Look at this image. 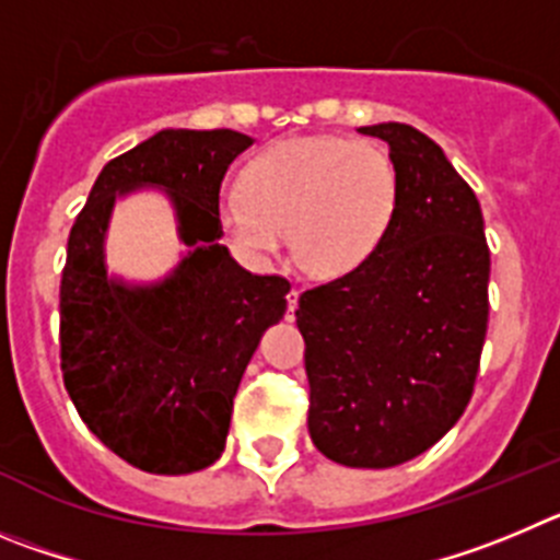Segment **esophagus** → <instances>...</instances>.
Masks as SVG:
<instances>
[{"label":"esophagus","mask_w":560,"mask_h":560,"mask_svg":"<svg viewBox=\"0 0 560 560\" xmlns=\"http://www.w3.org/2000/svg\"><path fill=\"white\" fill-rule=\"evenodd\" d=\"M299 287H292L290 292H287V320H292L295 317V306H299Z\"/></svg>","instance_id":"1"}]
</instances>
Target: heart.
<instances>
[{
    "label": "heart",
    "instance_id": "obj_1",
    "mask_svg": "<svg viewBox=\"0 0 560 560\" xmlns=\"http://www.w3.org/2000/svg\"><path fill=\"white\" fill-rule=\"evenodd\" d=\"M401 178L382 144L301 136L256 153L240 192L220 209L225 234L254 256H273L290 231L292 256L320 279L374 259L399 218Z\"/></svg>",
    "mask_w": 560,
    "mask_h": 560
}]
</instances>
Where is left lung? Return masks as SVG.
Returning <instances> with one entry per match:
<instances>
[{"mask_svg":"<svg viewBox=\"0 0 560 560\" xmlns=\"http://www.w3.org/2000/svg\"><path fill=\"white\" fill-rule=\"evenodd\" d=\"M390 144L399 218L360 270L301 292L312 443L329 460L390 468L455 427L475 393L488 329L482 211L430 136L360 128Z\"/></svg>","mask_w":560,"mask_h":560,"instance_id":"left-lung-1","label":"left lung"}]
</instances>
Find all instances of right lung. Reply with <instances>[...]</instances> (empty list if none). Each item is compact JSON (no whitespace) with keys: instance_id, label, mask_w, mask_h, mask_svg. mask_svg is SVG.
<instances>
[{"instance_id":"right-lung-1","label":"right lung","mask_w":560,"mask_h":560,"mask_svg":"<svg viewBox=\"0 0 560 560\" xmlns=\"http://www.w3.org/2000/svg\"><path fill=\"white\" fill-rule=\"evenodd\" d=\"M250 144L236 130H161L110 159L69 231L60 276V374L83 424L150 475H189L225 450L231 410L290 281L240 268L218 243L220 184ZM164 185L190 256L167 282H108L102 234L117 194Z\"/></svg>"}]
</instances>
